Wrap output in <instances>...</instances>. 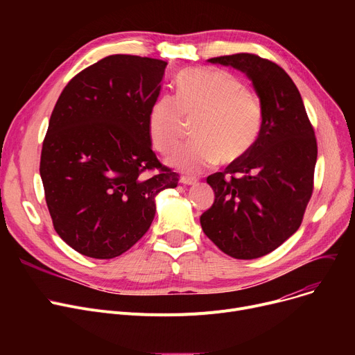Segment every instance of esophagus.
<instances>
[{
	"instance_id": "obj_1",
	"label": "esophagus",
	"mask_w": 355,
	"mask_h": 355,
	"mask_svg": "<svg viewBox=\"0 0 355 355\" xmlns=\"http://www.w3.org/2000/svg\"><path fill=\"white\" fill-rule=\"evenodd\" d=\"M180 182H181V184H184V185H193V184H196V182H197V180H196V178H193V177L182 175V177L180 178Z\"/></svg>"
}]
</instances>
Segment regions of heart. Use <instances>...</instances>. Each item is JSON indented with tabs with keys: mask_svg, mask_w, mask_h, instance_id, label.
<instances>
[{
	"mask_svg": "<svg viewBox=\"0 0 355 355\" xmlns=\"http://www.w3.org/2000/svg\"><path fill=\"white\" fill-rule=\"evenodd\" d=\"M177 96L162 95L149 112V138L165 154L180 142L185 119L194 121L196 139L168 157L170 165L198 173L220 158L232 164L243 158L256 142L263 121L257 93L225 70L189 69L177 80Z\"/></svg>",
	"mask_w": 355,
	"mask_h": 355,
	"instance_id": "obj_1",
	"label": "heart"
}]
</instances>
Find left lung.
Returning <instances> with one entry per match:
<instances>
[{"instance_id":"8db88e82","label":"left lung","mask_w":355,"mask_h":355,"mask_svg":"<svg viewBox=\"0 0 355 355\" xmlns=\"http://www.w3.org/2000/svg\"><path fill=\"white\" fill-rule=\"evenodd\" d=\"M252 80L263 107L250 151L225 173L207 177L213 206L200 217L202 232L234 259H256L300 229L313 190L316 139L301 93L276 63L250 53L209 59Z\"/></svg>"}]
</instances>
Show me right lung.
Returning a JSON list of instances; mask_svg holds the SVG:
<instances>
[{
	"mask_svg": "<svg viewBox=\"0 0 355 355\" xmlns=\"http://www.w3.org/2000/svg\"><path fill=\"white\" fill-rule=\"evenodd\" d=\"M165 67L107 55L78 73L53 109L40 175L54 230L80 254L125 253L151 226L155 196L177 187L180 175L158 161L148 130Z\"/></svg>",
	"mask_w": 355,
	"mask_h": 355,
	"instance_id": "add662e5",
	"label": "right lung"
}]
</instances>
